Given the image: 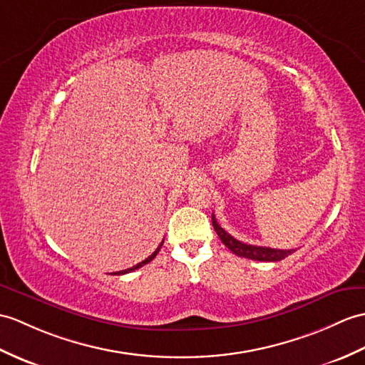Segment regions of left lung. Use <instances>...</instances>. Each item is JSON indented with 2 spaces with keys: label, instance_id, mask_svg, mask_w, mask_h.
I'll return each mask as SVG.
<instances>
[{
  "label": "left lung",
  "instance_id": "8db88e82",
  "mask_svg": "<svg viewBox=\"0 0 365 365\" xmlns=\"http://www.w3.org/2000/svg\"><path fill=\"white\" fill-rule=\"evenodd\" d=\"M211 221H213V227L217 233L221 241L227 245L228 250H232L235 255L242 257V258H249V259H255V261H279L284 259L286 257H289L292 250H282V249H270V247H261V245H252V244H245L238 240H235L232 235H228L224 228L217 224L215 215L211 216Z\"/></svg>",
  "mask_w": 365,
  "mask_h": 365
}]
</instances>
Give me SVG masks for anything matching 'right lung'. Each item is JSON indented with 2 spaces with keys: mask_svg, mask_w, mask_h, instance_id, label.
<instances>
[{
  "mask_svg": "<svg viewBox=\"0 0 365 365\" xmlns=\"http://www.w3.org/2000/svg\"><path fill=\"white\" fill-rule=\"evenodd\" d=\"M162 245H163V242L158 245V247H157V250H155L154 253H152V255H150V257H148V258H146V259H144V261L138 262V264H137V266H133V267H130V269H124V270H120V272H115V275H123V274H129V272H132V270H135V269H140V267H143L144 264H148V262H150L152 259H154V258L157 257V253L160 252V249H162Z\"/></svg>",
  "mask_w": 365,
  "mask_h": 365,
  "instance_id": "add662e5",
  "label": "right lung"
}]
</instances>
